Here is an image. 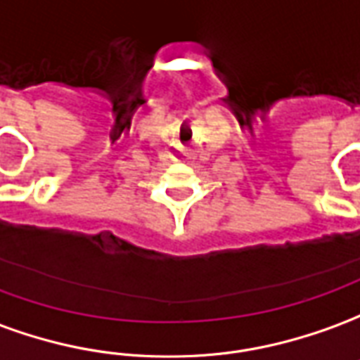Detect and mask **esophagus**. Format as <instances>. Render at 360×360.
Listing matches in <instances>:
<instances>
[{
  "mask_svg": "<svg viewBox=\"0 0 360 360\" xmlns=\"http://www.w3.org/2000/svg\"><path fill=\"white\" fill-rule=\"evenodd\" d=\"M181 155H187V154H181Z\"/></svg>",
  "mask_w": 360,
  "mask_h": 360,
  "instance_id": "esophagus-1",
  "label": "esophagus"
}]
</instances>
